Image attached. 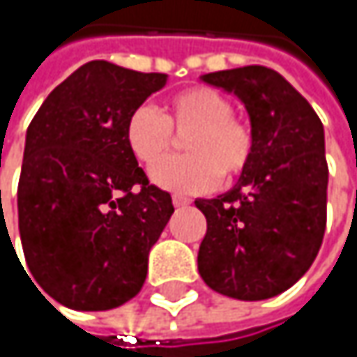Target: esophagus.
<instances>
[{
  "label": "esophagus",
  "instance_id": "1",
  "mask_svg": "<svg viewBox=\"0 0 357 357\" xmlns=\"http://www.w3.org/2000/svg\"><path fill=\"white\" fill-rule=\"evenodd\" d=\"M172 200H174V206H178V208L179 206H188V204H190V198H185V196H179V194H176Z\"/></svg>",
  "mask_w": 357,
  "mask_h": 357
}]
</instances>
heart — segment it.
I'll use <instances>...</instances> for the list:
<instances>
[{
	"label": "heart",
	"mask_w": 357,
	"mask_h": 357,
	"mask_svg": "<svg viewBox=\"0 0 357 357\" xmlns=\"http://www.w3.org/2000/svg\"><path fill=\"white\" fill-rule=\"evenodd\" d=\"M185 135V158L163 166ZM126 144L144 167H155L153 181L179 194H198L240 178L254 155V132L234 115L231 101L215 89L190 86L167 99L163 113L151 105L136 107L126 121ZM160 166L159 168L156 165Z\"/></svg>",
	"instance_id": "heart-1"
}]
</instances>
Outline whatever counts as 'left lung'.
<instances>
[{
    "instance_id": "obj_1",
    "label": "left lung",
    "mask_w": 357,
    "mask_h": 357,
    "mask_svg": "<svg viewBox=\"0 0 357 357\" xmlns=\"http://www.w3.org/2000/svg\"><path fill=\"white\" fill-rule=\"evenodd\" d=\"M202 80L242 99L254 155L234 190L194 202L206 217L198 271L217 294L266 300L289 289L321 250L328 183L322 121L271 68L244 66Z\"/></svg>"
}]
</instances>
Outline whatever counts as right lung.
<instances>
[{
    "label": "right lung",
    "mask_w": 357,
    "mask_h": 357,
    "mask_svg": "<svg viewBox=\"0 0 357 357\" xmlns=\"http://www.w3.org/2000/svg\"><path fill=\"white\" fill-rule=\"evenodd\" d=\"M165 82V74L89 61L51 91L26 130L22 250L38 287L66 308L111 310L144 285L149 250L174 204L138 167L126 121Z\"/></svg>",
    "instance_id": "obj_1"
}]
</instances>
